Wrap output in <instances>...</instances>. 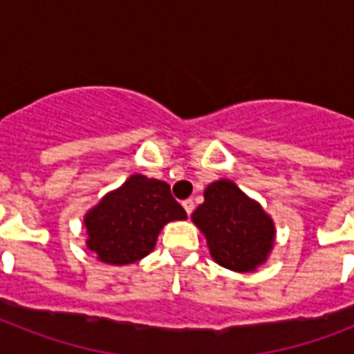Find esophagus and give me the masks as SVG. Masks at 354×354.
Returning <instances> with one entry per match:
<instances>
[{
  "label": "esophagus",
  "mask_w": 354,
  "mask_h": 354,
  "mask_svg": "<svg viewBox=\"0 0 354 354\" xmlns=\"http://www.w3.org/2000/svg\"><path fill=\"white\" fill-rule=\"evenodd\" d=\"M183 209H185V213H187V215H191V213H193L194 211V202L193 200H183Z\"/></svg>",
  "instance_id": "obj_1"
}]
</instances>
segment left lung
<instances>
[{
  "instance_id": "8db88e82",
  "label": "left lung",
  "mask_w": 354,
  "mask_h": 354,
  "mask_svg": "<svg viewBox=\"0 0 354 354\" xmlns=\"http://www.w3.org/2000/svg\"><path fill=\"white\" fill-rule=\"evenodd\" d=\"M204 204L193 213L216 263L235 272H250L266 261L274 246V224L261 205L244 196L230 180L211 183Z\"/></svg>"
}]
</instances>
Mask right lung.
<instances>
[{
	"label": "right lung",
	"instance_id": "obj_1",
	"mask_svg": "<svg viewBox=\"0 0 354 354\" xmlns=\"http://www.w3.org/2000/svg\"><path fill=\"white\" fill-rule=\"evenodd\" d=\"M187 213L165 182L133 174L86 215L88 248L102 263L130 264L152 252L167 222Z\"/></svg>",
	"mask_w": 354,
	"mask_h": 354
}]
</instances>
